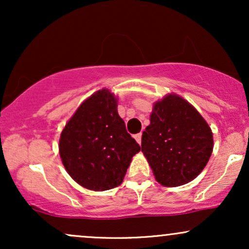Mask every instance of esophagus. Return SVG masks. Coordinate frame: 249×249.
<instances>
[{"mask_svg": "<svg viewBox=\"0 0 249 249\" xmlns=\"http://www.w3.org/2000/svg\"><path fill=\"white\" fill-rule=\"evenodd\" d=\"M134 139H136L138 144H141V142H142V133L134 134Z\"/></svg>", "mask_w": 249, "mask_h": 249, "instance_id": "1", "label": "esophagus"}]
</instances>
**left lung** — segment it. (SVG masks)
I'll return each mask as SVG.
<instances>
[{
	"label": "left lung",
	"instance_id": "1",
	"mask_svg": "<svg viewBox=\"0 0 249 249\" xmlns=\"http://www.w3.org/2000/svg\"><path fill=\"white\" fill-rule=\"evenodd\" d=\"M213 145L210 125L186 99L167 93L154 103L142 136V152L159 184L177 187L196 179L210 160Z\"/></svg>",
	"mask_w": 249,
	"mask_h": 249
}]
</instances>
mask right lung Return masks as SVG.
<instances>
[{
	"label": "right lung",
	"instance_id": "right-lung-1",
	"mask_svg": "<svg viewBox=\"0 0 249 249\" xmlns=\"http://www.w3.org/2000/svg\"><path fill=\"white\" fill-rule=\"evenodd\" d=\"M118 97L96 91L79 105L59 137V156L77 184L88 190L119 186L132 157L141 151L119 117Z\"/></svg>",
	"mask_w": 249,
	"mask_h": 249
}]
</instances>
